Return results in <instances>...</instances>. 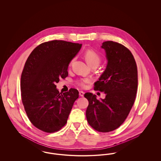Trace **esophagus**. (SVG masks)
Wrapping results in <instances>:
<instances>
[{
	"instance_id": "obj_1",
	"label": "esophagus",
	"mask_w": 161,
	"mask_h": 161,
	"mask_svg": "<svg viewBox=\"0 0 161 161\" xmlns=\"http://www.w3.org/2000/svg\"><path fill=\"white\" fill-rule=\"evenodd\" d=\"M84 92H83V91H80L79 92V95H80V96H81V97H83L84 96Z\"/></svg>"
}]
</instances>
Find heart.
Listing matches in <instances>:
<instances>
[{"instance_id": "heart-1", "label": "heart", "mask_w": 161, "mask_h": 161, "mask_svg": "<svg viewBox=\"0 0 161 161\" xmlns=\"http://www.w3.org/2000/svg\"><path fill=\"white\" fill-rule=\"evenodd\" d=\"M84 57L85 59L90 66H98L101 61V57L99 54H98L96 51L89 49L87 50L84 53ZM74 59H72L70 61V64L74 61ZM92 81V80L89 78H81L77 81V83L82 87H86V85L90 83Z\"/></svg>"}]
</instances>
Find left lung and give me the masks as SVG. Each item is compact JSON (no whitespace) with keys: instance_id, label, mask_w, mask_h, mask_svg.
Returning a JSON list of instances; mask_svg holds the SVG:
<instances>
[{"instance_id":"obj_1","label":"left lung","mask_w":161,"mask_h":161,"mask_svg":"<svg viewBox=\"0 0 161 161\" xmlns=\"http://www.w3.org/2000/svg\"><path fill=\"white\" fill-rule=\"evenodd\" d=\"M106 53V69L94 84V89L106 93L104 99L86 93L89 101L86 118L100 132H109L123 124L130 113L138 89V70L133 55L126 47L113 41L103 43Z\"/></svg>"}]
</instances>
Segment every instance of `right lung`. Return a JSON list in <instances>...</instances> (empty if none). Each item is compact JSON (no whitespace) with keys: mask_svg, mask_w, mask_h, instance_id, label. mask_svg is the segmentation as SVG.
Instances as JSON below:
<instances>
[{"mask_svg":"<svg viewBox=\"0 0 161 161\" xmlns=\"http://www.w3.org/2000/svg\"><path fill=\"white\" fill-rule=\"evenodd\" d=\"M82 45L52 40L37 46L25 62L21 75V97L30 121L39 130L54 133L67 123L78 91L62 93L56 89L60 79L68 75L69 63Z\"/></svg>","mask_w":161,"mask_h":161,"instance_id":"obj_1","label":"right lung"}]
</instances>
